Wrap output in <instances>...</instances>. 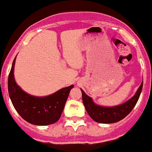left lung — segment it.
<instances>
[{
  "label": "left lung",
  "mask_w": 152,
  "mask_h": 152,
  "mask_svg": "<svg viewBox=\"0 0 152 152\" xmlns=\"http://www.w3.org/2000/svg\"><path fill=\"white\" fill-rule=\"evenodd\" d=\"M142 87L143 81L133 97L121 104L111 107L101 106L95 104L93 101L92 98L87 95L83 89H81L83 105L85 107L86 111L88 112V115L94 121L101 124L115 123L121 121L131 113L139 99Z\"/></svg>",
  "instance_id": "left-lung-1"
}]
</instances>
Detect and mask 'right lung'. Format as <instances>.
I'll return each mask as SVG.
<instances>
[{"mask_svg": "<svg viewBox=\"0 0 152 152\" xmlns=\"http://www.w3.org/2000/svg\"><path fill=\"white\" fill-rule=\"evenodd\" d=\"M15 62L16 58L8 77V93L17 113L28 123L35 126H48L57 122L61 117L74 85L61 88L48 96H33L22 90L16 82L14 78Z\"/></svg>", "mask_w": 152, "mask_h": 152, "instance_id": "obj_1", "label": "right lung"}]
</instances>
